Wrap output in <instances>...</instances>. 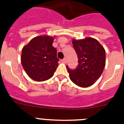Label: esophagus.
Here are the masks:
<instances>
[{"label":"esophagus","instance_id":"1","mask_svg":"<svg viewBox=\"0 0 124 124\" xmlns=\"http://www.w3.org/2000/svg\"><path fill=\"white\" fill-rule=\"evenodd\" d=\"M61 61H62V62H64V63H66V62H67V60H66V58H63V59H62V60H61Z\"/></svg>","mask_w":124,"mask_h":124}]
</instances>
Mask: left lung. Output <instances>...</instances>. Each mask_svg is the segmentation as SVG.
I'll use <instances>...</instances> for the list:
<instances>
[{"instance_id":"1","label":"left lung","mask_w":124,"mask_h":124,"mask_svg":"<svg viewBox=\"0 0 124 124\" xmlns=\"http://www.w3.org/2000/svg\"><path fill=\"white\" fill-rule=\"evenodd\" d=\"M73 45L78 64L75 70L66 66L71 80L81 87L91 86L99 78L105 68V49L98 40L92 38L73 40Z\"/></svg>"}]
</instances>
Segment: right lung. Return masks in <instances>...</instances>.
<instances>
[{"label":"right lung","instance_id":"1","mask_svg":"<svg viewBox=\"0 0 124 124\" xmlns=\"http://www.w3.org/2000/svg\"><path fill=\"white\" fill-rule=\"evenodd\" d=\"M53 38L39 36L34 38L23 47L21 62L25 71L35 81L51 78L58 66L59 59L53 46Z\"/></svg>","mask_w":124,"mask_h":124}]
</instances>
